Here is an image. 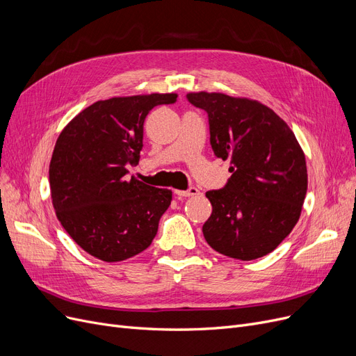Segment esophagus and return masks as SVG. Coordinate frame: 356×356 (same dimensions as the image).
<instances>
[{"instance_id": "esophagus-1", "label": "esophagus", "mask_w": 356, "mask_h": 356, "mask_svg": "<svg viewBox=\"0 0 356 356\" xmlns=\"http://www.w3.org/2000/svg\"><path fill=\"white\" fill-rule=\"evenodd\" d=\"M175 194H177L178 197H193V195H198V194H200V191H198V188L191 187V188H190V190H187V191L177 190V191H175Z\"/></svg>"}]
</instances>
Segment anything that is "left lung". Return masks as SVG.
Returning a JSON list of instances; mask_svg holds the SVG:
<instances>
[{"mask_svg":"<svg viewBox=\"0 0 356 356\" xmlns=\"http://www.w3.org/2000/svg\"><path fill=\"white\" fill-rule=\"evenodd\" d=\"M206 110L217 158L230 159L232 177L211 190V216L202 226L222 255L252 261L273 252L297 225L307 193V166L293 130L265 104L223 92H188Z\"/></svg>","mask_w":356,"mask_h":356,"instance_id":"left-lung-1","label":"left lung"}]
</instances>
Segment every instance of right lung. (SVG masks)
Here are the masks:
<instances>
[{
    "mask_svg": "<svg viewBox=\"0 0 356 356\" xmlns=\"http://www.w3.org/2000/svg\"><path fill=\"white\" fill-rule=\"evenodd\" d=\"M178 94L111 97L83 108L56 140L49 165L50 195L66 233L91 257L129 259L150 246L172 191L126 177L143 147L149 111Z\"/></svg>",
    "mask_w": 356,
    "mask_h": 356,
    "instance_id": "right-lung-1",
    "label": "right lung"
}]
</instances>
